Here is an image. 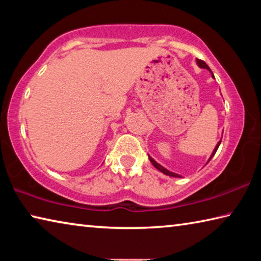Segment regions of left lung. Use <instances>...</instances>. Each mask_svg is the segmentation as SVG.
<instances>
[{"label":"left lung","mask_w":261,"mask_h":261,"mask_svg":"<svg viewBox=\"0 0 261 261\" xmlns=\"http://www.w3.org/2000/svg\"><path fill=\"white\" fill-rule=\"evenodd\" d=\"M197 64H198V67L201 68V69H207V70H208V71H210V72H211V74H212V77L214 78V74H213V72H212V70L210 69L208 65H207L204 61H201V60H199V59H197ZM220 144H221V139H220L219 143L216 144V146H215V148L213 149V152H212L211 156H210V159H208V161H207V163H208V162L211 161V159L214 156V154L216 153V151H218V148H219V146H220ZM148 159H149V161L152 162V165H153L154 167H155L159 171H161L162 174H165V175H167V176H170V177H182V176H180V175L176 174V173H173V171H169L168 169H166L165 167H162V166L160 165V163H158L155 160H154L153 158H151L149 155H148Z\"/></svg>","instance_id":"obj_1"}]
</instances>
